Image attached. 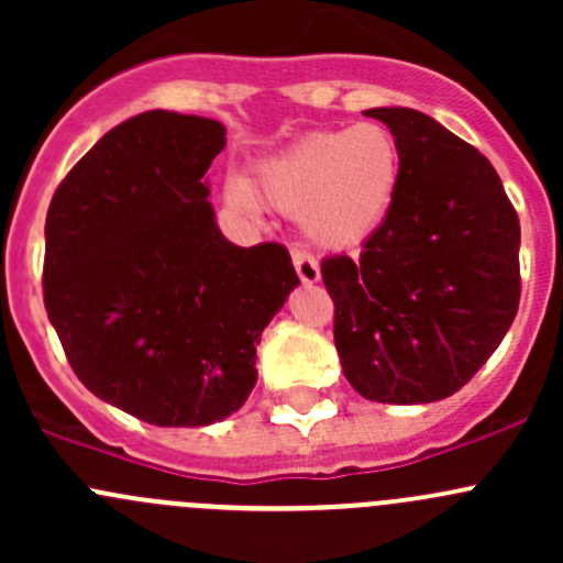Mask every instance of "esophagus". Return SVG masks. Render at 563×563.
Instances as JSON below:
<instances>
[{"instance_id": "1", "label": "esophagus", "mask_w": 563, "mask_h": 563, "mask_svg": "<svg viewBox=\"0 0 563 563\" xmlns=\"http://www.w3.org/2000/svg\"><path fill=\"white\" fill-rule=\"evenodd\" d=\"M291 261H294V269H297L299 280H302L305 286H313V283L321 280V266H318V261L313 258V255L305 253V250H299V247H294Z\"/></svg>"}]
</instances>
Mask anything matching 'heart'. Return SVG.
<instances>
[{
	"label": "heart",
	"instance_id": "heart-1",
	"mask_svg": "<svg viewBox=\"0 0 563 563\" xmlns=\"http://www.w3.org/2000/svg\"><path fill=\"white\" fill-rule=\"evenodd\" d=\"M400 181V144L378 122L302 135L258 174L261 198L280 212L299 214L305 236L329 250L371 240L389 220ZM225 198L245 212L255 207L240 181L229 185Z\"/></svg>",
	"mask_w": 563,
	"mask_h": 563
}]
</instances>
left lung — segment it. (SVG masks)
I'll use <instances>...</instances> for the list:
<instances>
[{"mask_svg": "<svg viewBox=\"0 0 563 563\" xmlns=\"http://www.w3.org/2000/svg\"><path fill=\"white\" fill-rule=\"evenodd\" d=\"M402 152L400 196L360 258L329 255L334 345L362 397L435 402L471 382L520 305V220L485 155L413 108H371Z\"/></svg>", "mask_w": 563, "mask_h": 563, "instance_id": "obj_1", "label": "left lung"}]
</instances>
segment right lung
Segmentation results:
<instances>
[{
  "label": "right lung",
  "instance_id": "right-lung-1",
  "mask_svg": "<svg viewBox=\"0 0 563 563\" xmlns=\"http://www.w3.org/2000/svg\"><path fill=\"white\" fill-rule=\"evenodd\" d=\"M223 146L214 119L139 113L73 166L45 214L43 299L67 362L157 428L240 411L261 332L299 286L283 245L220 234L203 174Z\"/></svg>",
  "mask_w": 563,
  "mask_h": 563
}]
</instances>
